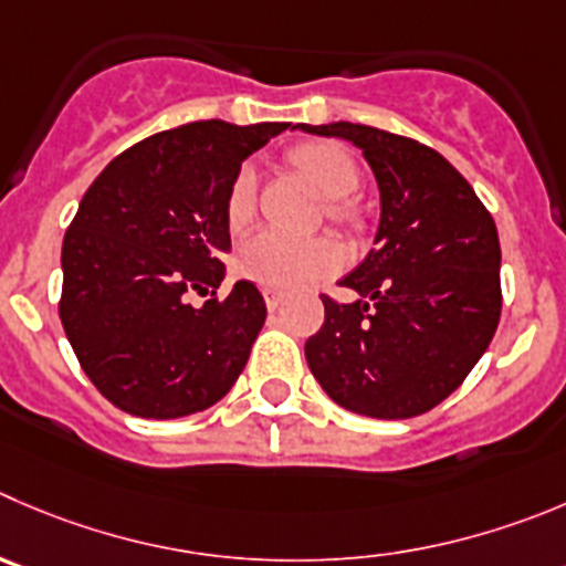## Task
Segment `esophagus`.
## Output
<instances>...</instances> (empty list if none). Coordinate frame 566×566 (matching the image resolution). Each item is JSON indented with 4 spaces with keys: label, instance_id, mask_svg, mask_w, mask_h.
Returning <instances> with one entry per match:
<instances>
[{
    "label": "esophagus",
    "instance_id": "1",
    "mask_svg": "<svg viewBox=\"0 0 566 566\" xmlns=\"http://www.w3.org/2000/svg\"><path fill=\"white\" fill-rule=\"evenodd\" d=\"M263 300H266V308L274 311L280 303H283V294L274 292V289H263Z\"/></svg>",
    "mask_w": 566,
    "mask_h": 566
}]
</instances>
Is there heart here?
<instances>
[{"instance_id": "obj_1", "label": "heart", "mask_w": 566, "mask_h": 566, "mask_svg": "<svg viewBox=\"0 0 566 566\" xmlns=\"http://www.w3.org/2000/svg\"><path fill=\"white\" fill-rule=\"evenodd\" d=\"M294 164L314 180V186L331 199L333 219H353V211L344 202L360 186V169L353 155L338 144H305L294 153ZM258 171L252 164H241L224 199V219L230 230L250 224L255 213ZM344 252L331 239H297V235L261 230L250 235L235 252V269L241 277L261 283L266 289H303L338 272Z\"/></svg>"}]
</instances>
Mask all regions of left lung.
<instances>
[{
    "label": "left lung",
    "instance_id": "obj_1",
    "mask_svg": "<svg viewBox=\"0 0 566 566\" xmlns=\"http://www.w3.org/2000/svg\"><path fill=\"white\" fill-rule=\"evenodd\" d=\"M297 127L353 142L380 188L375 247L338 283L358 300L322 294L325 322L305 342V360L347 411L419 417L464 384L497 331L492 213L448 158L413 138L353 122Z\"/></svg>",
    "mask_w": 566,
    "mask_h": 566
}]
</instances>
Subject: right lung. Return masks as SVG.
I'll list each match as a JSON object with an SVG mask.
<instances>
[{
  "label": "right lung",
  "instance_id": "1",
  "mask_svg": "<svg viewBox=\"0 0 566 566\" xmlns=\"http://www.w3.org/2000/svg\"><path fill=\"white\" fill-rule=\"evenodd\" d=\"M289 122H191L133 144L91 182L63 239L61 322L80 367L133 417L206 411L239 380L266 303L250 280L206 305L230 250L228 188Z\"/></svg>",
  "mask_w": 566,
  "mask_h": 566
}]
</instances>
